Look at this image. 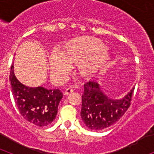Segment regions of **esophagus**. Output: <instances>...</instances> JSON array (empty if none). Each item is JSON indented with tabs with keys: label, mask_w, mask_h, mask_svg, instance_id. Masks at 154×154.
Segmentation results:
<instances>
[{
	"label": "esophagus",
	"mask_w": 154,
	"mask_h": 154,
	"mask_svg": "<svg viewBox=\"0 0 154 154\" xmlns=\"http://www.w3.org/2000/svg\"><path fill=\"white\" fill-rule=\"evenodd\" d=\"M74 92V89H73L72 88H68V89H66L65 90L64 94H65V95H69V94L72 93V92Z\"/></svg>",
	"instance_id": "obj_1"
}]
</instances>
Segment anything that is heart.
<instances>
[{
	"mask_svg": "<svg viewBox=\"0 0 154 154\" xmlns=\"http://www.w3.org/2000/svg\"><path fill=\"white\" fill-rule=\"evenodd\" d=\"M109 58V52L103 41L82 36L67 42L62 53H51L48 65L51 74L59 79H64L70 72L71 65H77L79 75L89 79L103 69Z\"/></svg>",
	"mask_w": 154,
	"mask_h": 154,
	"instance_id": "heart-1",
	"label": "heart"
}]
</instances>
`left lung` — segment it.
Returning a JSON list of instances; mask_svg holds the SVG:
<instances>
[{
	"mask_svg": "<svg viewBox=\"0 0 154 154\" xmlns=\"http://www.w3.org/2000/svg\"><path fill=\"white\" fill-rule=\"evenodd\" d=\"M134 87L119 99L106 96L98 82L90 81L84 85L82 96L81 117L91 130H101L114 124L130 106Z\"/></svg>",
	"mask_w": 154,
	"mask_h": 154,
	"instance_id": "obj_1",
	"label": "left lung"
}]
</instances>
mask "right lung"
Returning a JSON list of instances; mask_svg holds the SVG:
<instances>
[{
    "label": "right lung",
    "instance_id": "right-lung-1",
    "mask_svg": "<svg viewBox=\"0 0 154 154\" xmlns=\"http://www.w3.org/2000/svg\"><path fill=\"white\" fill-rule=\"evenodd\" d=\"M10 82L12 94L19 112L31 124L46 126L56 117L58 106L63 94L58 89H47L44 87H29L16 78L11 65Z\"/></svg>",
    "mask_w": 154,
    "mask_h": 154
}]
</instances>
